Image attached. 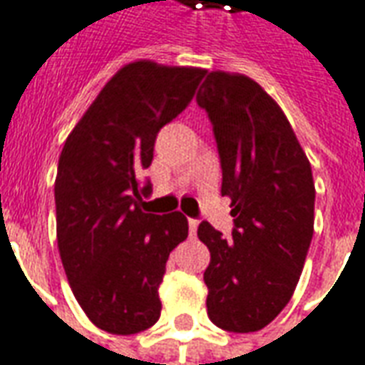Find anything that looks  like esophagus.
I'll use <instances>...</instances> for the list:
<instances>
[{
	"instance_id": "esophagus-1",
	"label": "esophagus",
	"mask_w": 365,
	"mask_h": 365,
	"mask_svg": "<svg viewBox=\"0 0 365 365\" xmlns=\"http://www.w3.org/2000/svg\"><path fill=\"white\" fill-rule=\"evenodd\" d=\"M188 230H190V236H197V230H198L197 218H190V220H188Z\"/></svg>"
}]
</instances>
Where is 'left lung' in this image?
I'll list each match as a JSON object with an SVG mask.
<instances>
[{"mask_svg":"<svg viewBox=\"0 0 365 365\" xmlns=\"http://www.w3.org/2000/svg\"><path fill=\"white\" fill-rule=\"evenodd\" d=\"M207 110L232 200V238L202 220L208 318L235 334L262 330L290 302L314 235L310 163L282 109L245 75L208 73L197 95Z\"/></svg>","mask_w":365,"mask_h":365,"instance_id":"obj_1","label":"left lung"}]
</instances>
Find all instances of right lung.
I'll list each match as a JSON object with an SVG mask.
<instances>
[{
    "label": "right lung",
    "instance_id": "right-lung-1",
    "mask_svg": "<svg viewBox=\"0 0 365 365\" xmlns=\"http://www.w3.org/2000/svg\"><path fill=\"white\" fill-rule=\"evenodd\" d=\"M202 69L129 63L75 125L55 178L57 246L77 302L109 334L130 336L160 318L168 255L188 236L182 212L153 215L139 178L158 130L192 101Z\"/></svg>",
    "mask_w": 365,
    "mask_h": 365
}]
</instances>
